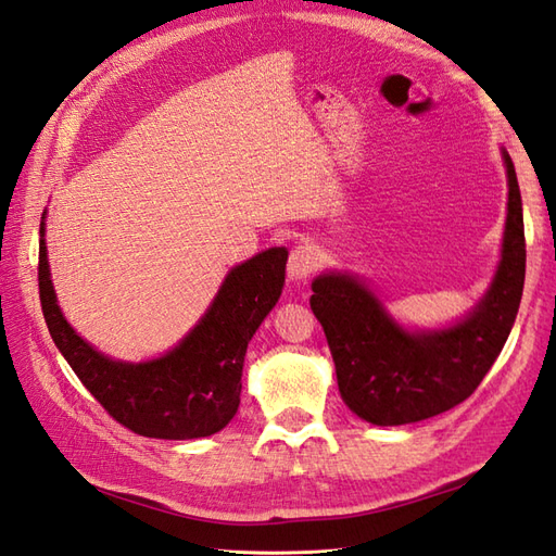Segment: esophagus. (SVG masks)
I'll use <instances>...</instances> for the list:
<instances>
[{
    "mask_svg": "<svg viewBox=\"0 0 556 556\" xmlns=\"http://www.w3.org/2000/svg\"><path fill=\"white\" fill-rule=\"evenodd\" d=\"M319 265V253L313 247V243H301V247H295L289 255V277L293 281H305L309 275L315 273Z\"/></svg>",
    "mask_w": 556,
    "mask_h": 556,
    "instance_id": "1",
    "label": "esophagus"
}]
</instances>
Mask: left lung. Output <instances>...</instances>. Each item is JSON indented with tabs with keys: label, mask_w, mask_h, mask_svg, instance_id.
Instances as JSON below:
<instances>
[{
	"label": "left lung",
	"mask_w": 556,
	"mask_h": 556,
	"mask_svg": "<svg viewBox=\"0 0 556 556\" xmlns=\"http://www.w3.org/2000/svg\"><path fill=\"white\" fill-rule=\"evenodd\" d=\"M502 159L509 199L500 263L483 299L455 325L409 331L359 277H315L309 307L325 329L343 403L359 419L403 426L453 409L479 389L507 343L523 293L526 239L521 191L505 149Z\"/></svg>",
	"instance_id": "1"
}]
</instances>
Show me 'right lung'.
<instances>
[{"label":"right lung","mask_w":556,"mask_h":556,"mask_svg":"<svg viewBox=\"0 0 556 556\" xmlns=\"http://www.w3.org/2000/svg\"><path fill=\"white\" fill-rule=\"evenodd\" d=\"M45 215L40 223V301L61 355L109 415L147 438L213 435L237 415L249 341L279 301L287 249H267L231 267L213 303L173 351L147 363L99 353L63 317L51 283Z\"/></svg>","instance_id":"right-lung-1"}]
</instances>
